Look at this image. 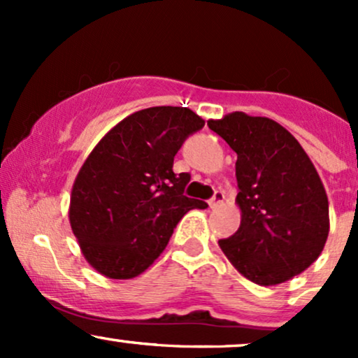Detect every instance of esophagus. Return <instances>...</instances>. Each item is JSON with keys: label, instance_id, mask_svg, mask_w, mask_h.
Listing matches in <instances>:
<instances>
[{"label": "esophagus", "instance_id": "obj_1", "mask_svg": "<svg viewBox=\"0 0 358 358\" xmlns=\"http://www.w3.org/2000/svg\"><path fill=\"white\" fill-rule=\"evenodd\" d=\"M224 200H225V193L222 190H217L215 193H213L212 199L208 200V205H210L212 208H217V207H220L222 203H224Z\"/></svg>", "mask_w": 358, "mask_h": 358}]
</instances>
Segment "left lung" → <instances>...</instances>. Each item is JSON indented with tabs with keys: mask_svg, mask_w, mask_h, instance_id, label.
Returning a JSON list of instances; mask_svg holds the SVG:
<instances>
[{
	"mask_svg": "<svg viewBox=\"0 0 358 358\" xmlns=\"http://www.w3.org/2000/svg\"><path fill=\"white\" fill-rule=\"evenodd\" d=\"M208 127L237 153L241 227L219 245L244 278L285 282L318 259L330 231L318 171L296 138L269 117L232 113Z\"/></svg>",
	"mask_w": 358,
	"mask_h": 358,
	"instance_id": "obj_1",
	"label": "left lung"
}]
</instances>
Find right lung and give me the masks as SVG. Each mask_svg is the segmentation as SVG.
<instances>
[{
  "label": "right lung",
  "instance_id": "right-lung-1",
  "mask_svg": "<svg viewBox=\"0 0 358 358\" xmlns=\"http://www.w3.org/2000/svg\"><path fill=\"white\" fill-rule=\"evenodd\" d=\"M205 121L187 108L158 106L122 119L97 143L72 187L69 219L97 273L131 279L166 248L173 229L202 200L183 195L190 175L173 158Z\"/></svg>",
  "mask_w": 358,
  "mask_h": 358
}]
</instances>
